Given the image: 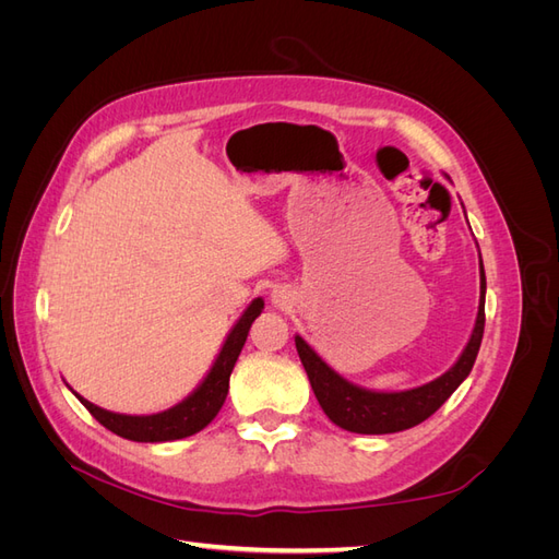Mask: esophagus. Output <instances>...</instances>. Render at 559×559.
Returning <instances> with one entry per match:
<instances>
[{
	"label": "esophagus",
	"instance_id": "1",
	"mask_svg": "<svg viewBox=\"0 0 559 559\" xmlns=\"http://www.w3.org/2000/svg\"><path fill=\"white\" fill-rule=\"evenodd\" d=\"M270 300H273L275 308H282V310H284V308L292 306L294 298H292V294L286 292V289H275L273 294H270Z\"/></svg>",
	"mask_w": 559,
	"mask_h": 559
}]
</instances>
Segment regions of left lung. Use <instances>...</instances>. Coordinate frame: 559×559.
Listing matches in <instances>:
<instances>
[{"label":"left lung","mask_w":559,"mask_h":559,"mask_svg":"<svg viewBox=\"0 0 559 559\" xmlns=\"http://www.w3.org/2000/svg\"><path fill=\"white\" fill-rule=\"evenodd\" d=\"M485 289L487 282L480 259L478 314L460 359H456L441 378H436L421 386L403 389V392H376V389H366L349 382L341 373H335V370L319 357V354L306 343V337L296 335L298 357L310 378L312 392L321 405V411L326 413L333 425L352 433H396L431 417L452 396L454 389L468 378L473 364H476L485 331Z\"/></svg>","instance_id":"obj_1"}]
</instances>
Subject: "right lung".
<instances>
[{
    "label": "right lung",
    "mask_w": 559,
    "mask_h": 559,
    "mask_svg": "<svg viewBox=\"0 0 559 559\" xmlns=\"http://www.w3.org/2000/svg\"><path fill=\"white\" fill-rule=\"evenodd\" d=\"M263 306H265L263 298H253L249 302L242 317L235 321V326L228 331L222 349H218L212 368L207 370V376L202 378V382L189 396L163 413H154V415L111 413V411L99 408V405L91 403L88 399H83L81 394H76L70 384L67 386H70L72 394L86 405L88 413L99 421V425L107 427L116 436L128 438V441L167 443V441H179V438H186V436H193L205 429L218 415V411H222L228 394V382H230L235 361H238L240 352L247 343L253 319L263 312Z\"/></svg>",
    "instance_id": "obj_1"
}]
</instances>
